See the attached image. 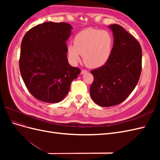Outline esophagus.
<instances>
[{"instance_id":"esophagus-1","label":"esophagus","mask_w":160,"mask_h":160,"mask_svg":"<svg viewBox=\"0 0 160 160\" xmlns=\"http://www.w3.org/2000/svg\"><path fill=\"white\" fill-rule=\"evenodd\" d=\"M88 72V71H87V70H85V69H82L81 70V74H84V73H85V72Z\"/></svg>"}]
</instances>
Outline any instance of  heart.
<instances>
[{
  "label": "heart",
  "mask_w": 160,
  "mask_h": 160,
  "mask_svg": "<svg viewBox=\"0 0 160 160\" xmlns=\"http://www.w3.org/2000/svg\"><path fill=\"white\" fill-rule=\"evenodd\" d=\"M113 46V38L109 32L87 28L77 34L74 43L67 45V53L72 64H77L83 55L87 66L97 68L109 59Z\"/></svg>",
  "instance_id": "b5f03b06"
}]
</instances>
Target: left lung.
Segmentation results:
<instances>
[{
	"mask_svg": "<svg viewBox=\"0 0 160 160\" xmlns=\"http://www.w3.org/2000/svg\"><path fill=\"white\" fill-rule=\"evenodd\" d=\"M114 43L109 59L99 68L91 71L93 82L90 95L102 107L118 105L135 89L142 72V47L138 41L119 25L109 26Z\"/></svg>",
	"mask_w": 160,
	"mask_h": 160,
	"instance_id": "8db88e82",
	"label": "left lung"
}]
</instances>
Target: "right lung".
<instances>
[{"label":"right lung","mask_w":160,"mask_h":160,"mask_svg":"<svg viewBox=\"0 0 160 160\" xmlns=\"http://www.w3.org/2000/svg\"><path fill=\"white\" fill-rule=\"evenodd\" d=\"M71 29L68 23L47 22L31 28L22 40L19 69L22 80L31 94L43 102L62 101L81 72L67 61L66 41Z\"/></svg>","instance_id":"1"}]
</instances>
